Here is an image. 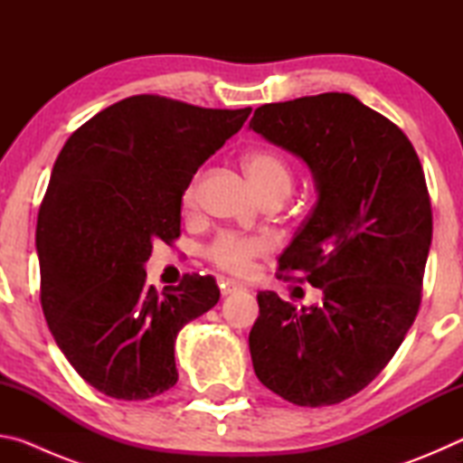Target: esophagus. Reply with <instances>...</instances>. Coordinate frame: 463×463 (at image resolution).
Wrapping results in <instances>:
<instances>
[{"mask_svg": "<svg viewBox=\"0 0 463 463\" xmlns=\"http://www.w3.org/2000/svg\"><path fill=\"white\" fill-rule=\"evenodd\" d=\"M239 289H242V284H241V281H234V279H224L222 284H221V294H222V296L234 294V292H239Z\"/></svg>", "mask_w": 463, "mask_h": 463, "instance_id": "obj_1", "label": "esophagus"}]
</instances>
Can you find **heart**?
<instances>
[{
  "mask_svg": "<svg viewBox=\"0 0 463 463\" xmlns=\"http://www.w3.org/2000/svg\"><path fill=\"white\" fill-rule=\"evenodd\" d=\"M242 169L253 184L257 194L261 198L279 194L286 195L292 190V171L288 163L281 159L278 153L265 151V148H255L242 156ZM195 192H198V175L187 184L184 192V206L192 208L195 202ZM269 241L263 237H247L239 232H222L210 242L206 249L208 260L216 263L231 273H247L257 257L265 255L269 250Z\"/></svg>",
  "mask_w": 463,
  "mask_h": 463,
  "instance_id": "1",
  "label": "heart"
}]
</instances>
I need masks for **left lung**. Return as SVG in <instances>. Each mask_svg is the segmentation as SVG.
<instances>
[{
    "label": "left lung",
    "mask_w": 463,
    "mask_h": 463,
    "mask_svg": "<svg viewBox=\"0 0 463 463\" xmlns=\"http://www.w3.org/2000/svg\"><path fill=\"white\" fill-rule=\"evenodd\" d=\"M249 128L310 169L317 203L279 271L323 289V304L300 310L257 294L253 370L288 402L339 404L386 367L417 317L433 237L425 174L404 132L351 93L265 104Z\"/></svg>",
    "instance_id": "8db88e82"
}]
</instances>
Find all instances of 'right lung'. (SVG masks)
<instances>
[{"instance_id":"right-lung-1","label":"right lung","mask_w":463,"mask_h":463,"mask_svg":"<svg viewBox=\"0 0 463 463\" xmlns=\"http://www.w3.org/2000/svg\"><path fill=\"white\" fill-rule=\"evenodd\" d=\"M249 114L132 96L77 128L54 161L36 224L41 302L59 349L101 394L146 401L175 386L177 333L221 289L185 276L156 294L145 263L179 237L187 184Z\"/></svg>"}]
</instances>
